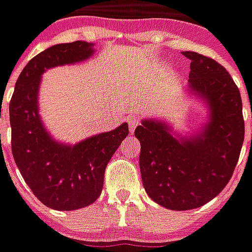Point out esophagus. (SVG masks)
Here are the masks:
<instances>
[{
    "label": "esophagus",
    "instance_id": "1",
    "mask_svg": "<svg viewBox=\"0 0 252 252\" xmlns=\"http://www.w3.org/2000/svg\"><path fill=\"white\" fill-rule=\"evenodd\" d=\"M128 121H129V129H131V132H133L135 128L137 126V124H139V119H137L136 116H129Z\"/></svg>",
    "mask_w": 252,
    "mask_h": 252
}]
</instances>
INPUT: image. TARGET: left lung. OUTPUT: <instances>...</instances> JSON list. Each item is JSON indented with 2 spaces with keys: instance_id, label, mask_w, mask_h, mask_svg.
Wrapping results in <instances>:
<instances>
[{
  "instance_id": "1",
  "label": "left lung",
  "mask_w": 252,
  "mask_h": 252,
  "mask_svg": "<svg viewBox=\"0 0 252 252\" xmlns=\"http://www.w3.org/2000/svg\"><path fill=\"white\" fill-rule=\"evenodd\" d=\"M190 61L188 90L208 106L200 131L177 137L162 120H143L140 142L143 186L159 205L171 211L200 208L231 180L244 140L242 97L224 67L212 58L184 52Z\"/></svg>"
}]
</instances>
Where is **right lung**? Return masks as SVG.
<instances>
[{
	"mask_svg": "<svg viewBox=\"0 0 252 252\" xmlns=\"http://www.w3.org/2000/svg\"><path fill=\"white\" fill-rule=\"evenodd\" d=\"M92 43L57 44L32 58L19 75L9 104L12 153L23 178L48 208L75 211L93 204L104 186L105 167L128 136V123L74 146L50 136L39 116L41 74L51 67L86 61Z\"/></svg>",
	"mask_w": 252,
	"mask_h": 252,
	"instance_id": "1",
	"label": "right lung"
}]
</instances>
